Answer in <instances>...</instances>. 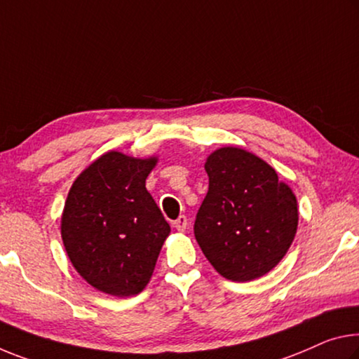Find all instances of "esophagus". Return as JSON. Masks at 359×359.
I'll return each instance as SVG.
<instances>
[{
    "label": "esophagus",
    "mask_w": 359,
    "mask_h": 359,
    "mask_svg": "<svg viewBox=\"0 0 359 359\" xmlns=\"http://www.w3.org/2000/svg\"><path fill=\"white\" fill-rule=\"evenodd\" d=\"M187 225H189V220H187L185 215H180L177 220H174V226L177 231H185Z\"/></svg>",
    "instance_id": "34e87169"
}]
</instances>
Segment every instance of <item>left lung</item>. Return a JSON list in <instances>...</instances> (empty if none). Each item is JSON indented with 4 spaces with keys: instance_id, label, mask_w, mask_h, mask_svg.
<instances>
[{
    "instance_id": "8db88e82",
    "label": "left lung",
    "mask_w": 359,
    "mask_h": 359,
    "mask_svg": "<svg viewBox=\"0 0 359 359\" xmlns=\"http://www.w3.org/2000/svg\"><path fill=\"white\" fill-rule=\"evenodd\" d=\"M204 169L209 190L195 220V238L215 271L244 283L280 264L299 225L297 198L254 153L222 147Z\"/></svg>"
}]
</instances>
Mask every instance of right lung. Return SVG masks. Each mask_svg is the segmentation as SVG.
Masks as SVG:
<instances>
[{
    "mask_svg": "<svg viewBox=\"0 0 359 359\" xmlns=\"http://www.w3.org/2000/svg\"><path fill=\"white\" fill-rule=\"evenodd\" d=\"M158 158L107 151L78 175L68 191L60 235L72 265L100 292H142L169 236L145 180Z\"/></svg>",
    "mask_w": 359,
    "mask_h": 359,
    "instance_id": "add662e5",
    "label": "right lung"
}]
</instances>
